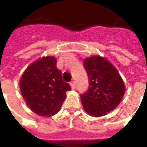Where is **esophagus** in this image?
<instances>
[{"label": "esophagus", "mask_w": 147, "mask_h": 147, "mask_svg": "<svg viewBox=\"0 0 147 147\" xmlns=\"http://www.w3.org/2000/svg\"><path fill=\"white\" fill-rule=\"evenodd\" d=\"M70 86L71 87V89H75L76 88V83L74 81H71L70 83Z\"/></svg>", "instance_id": "34e87169"}]
</instances>
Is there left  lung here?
<instances>
[{"label": "left lung", "mask_w": 147, "mask_h": 147, "mask_svg": "<svg viewBox=\"0 0 147 147\" xmlns=\"http://www.w3.org/2000/svg\"><path fill=\"white\" fill-rule=\"evenodd\" d=\"M89 88L81 97L85 112L94 117L105 116L120 104L125 85L116 67L99 55L84 59Z\"/></svg>", "instance_id": "left-lung-1"}]
</instances>
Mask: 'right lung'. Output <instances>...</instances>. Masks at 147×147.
Wrapping results in <instances>:
<instances>
[{
  "label": "right lung",
  "mask_w": 147,
  "mask_h": 147,
  "mask_svg": "<svg viewBox=\"0 0 147 147\" xmlns=\"http://www.w3.org/2000/svg\"><path fill=\"white\" fill-rule=\"evenodd\" d=\"M22 96L27 106L41 117H52L61 109L70 90L57 68V59L47 56L30 64L20 81Z\"/></svg>",
  "instance_id": "right-lung-1"
}]
</instances>
